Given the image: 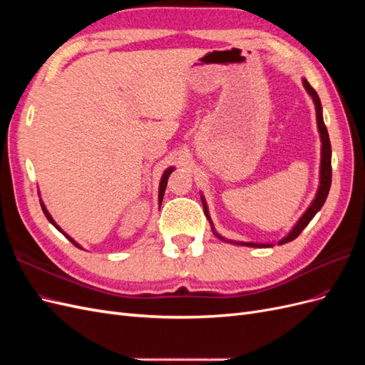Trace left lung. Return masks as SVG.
<instances>
[{"mask_svg":"<svg viewBox=\"0 0 365 365\" xmlns=\"http://www.w3.org/2000/svg\"><path fill=\"white\" fill-rule=\"evenodd\" d=\"M303 85L306 88V91L309 93V96L312 97V101L315 103V111H317V126H318V132H319V137H322V168H319V187H318V192L314 197L312 204L309 205V208L304 212V215L298 219V222L295 224V227L289 231L288 236H284L282 240L277 242V245H283V244H288V242L294 240L298 235L302 233L304 230V227L311 222L312 217L322 210V207L324 205L326 197L329 195L330 190V182H332V148H330V140H329V134H327V128L324 125V120H323V108H322V102H319V97L317 94V91L314 88L309 85V82L306 79H303ZM202 200V205H204V212L205 216L208 219L210 225H212L213 230V235L216 237H219L220 240L224 242H230V244H236V245H244V247H254V248H268L272 247L274 244H254V242H236V240H228L225 237H222L220 235H217L215 231L213 222L212 219H210L208 215V208H207V202L204 200V196H201Z\"/></svg>","mask_w":365,"mask_h":365,"instance_id":"8db88e82","label":"left lung"}]
</instances>
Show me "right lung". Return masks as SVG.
I'll return each instance as SVG.
<instances>
[{
	"label": "right lung",
	"mask_w": 365,
	"mask_h": 365,
	"mask_svg": "<svg viewBox=\"0 0 365 365\" xmlns=\"http://www.w3.org/2000/svg\"><path fill=\"white\" fill-rule=\"evenodd\" d=\"M175 169L173 168H169L168 170H164V173H163V176H161V181H160V189H158V204H160V207H161V202H163V196H164V192H165V185H168V180H169V176H170V173L173 172ZM41 207H42V212H43V215H46V217L50 220V222L54 225V227H56L59 231H61V233L65 236V237H67L70 242H71V244L73 245H76L77 248H81L82 250V247L79 245V244H77V242L76 240H73L68 235H65L63 233V231L61 230V227H58L56 225V222H54V219L51 217V215L47 212V208H46V205H43V202L41 201Z\"/></svg>",
	"instance_id": "add662e5"
}]
</instances>
